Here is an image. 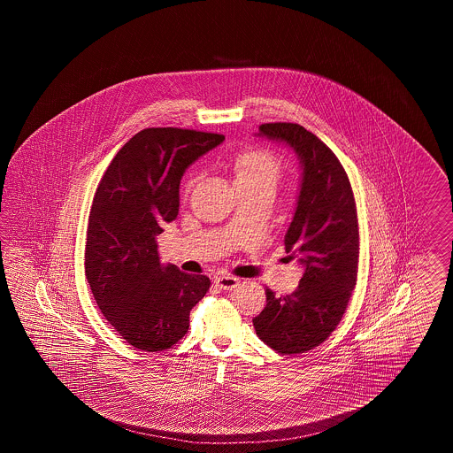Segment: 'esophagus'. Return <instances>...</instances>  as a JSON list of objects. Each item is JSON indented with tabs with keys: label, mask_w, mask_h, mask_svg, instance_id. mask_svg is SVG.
Here are the masks:
<instances>
[{
	"label": "esophagus",
	"mask_w": 453,
	"mask_h": 453,
	"mask_svg": "<svg viewBox=\"0 0 453 453\" xmlns=\"http://www.w3.org/2000/svg\"><path fill=\"white\" fill-rule=\"evenodd\" d=\"M239 279L237 277H233V275H220V277H216L217 288H220V290H233V288H236L237 285H239Z\"/></svg>",
	"instance_id": "1"
}]
</instances>
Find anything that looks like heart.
<instances>
[{
	"label": "heart",
	"mask_w": 453,
	"mask_h": 453,
	"mask_svg": "<svg viewBox=\"0 0 453 453\" xmlns=\"http://www.w3.org/2000/svg\"><path fill=\"white\" fill-rule=\"evenodd\" d=\"M236 188H273L281 178V161L277 154L261 148H250L237 152L231 161ZM195 180L190 178L183 185V194L194 188Z\"/></svg>",
	"instance_id": "obj_1"
}]
</instances>
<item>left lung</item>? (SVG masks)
<instances>
[{
	"label": "left lung",
	"instance_id": "obj_1",
	"mask_svg": "<svg viewBox=\"0 0 453 453\" xmlns=\"http://www.w3.org/2000/svg\"><path fill=\"white\" fill-rule=\"evenodd\" d=\"M259 135L288 144L301 159L299 200L285 250L303 266L288 296L266 288V307L253 319L259 340L283 355L321 345L345 314L358 273V216L336 154L299 124H261Z\"/></svg>",
	"mask_w": 453,
	"mask_h": 453
}]
</instances>
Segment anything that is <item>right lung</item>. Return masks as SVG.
I'll list each match as a JSON object with an SVG mask.
<instances>
[{
  "instance_id": "1",
  "label": "right lung",
  "mask_w": 453,
  "mask_h": 453,
  "mask_svg": "<svg viewBox=\"0 0 453 453\" xmlns=\"http://www.w3.org/2000/svg\"><path fill=\"white\" fill-rule=\"evenodd\" d=\"M224 141L178 127L137 132L115 154L89 211L85 273L102 314L129 343L161 351L180 342L203 299L205 275L161 265L156 236L178 216L185 170Z\"/></svg>"
}]
</instances>
